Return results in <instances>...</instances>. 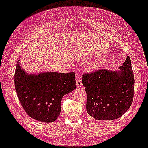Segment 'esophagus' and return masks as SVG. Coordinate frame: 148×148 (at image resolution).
I'll return each mask as SVG.
<instances>
[{
	"label": "esophagus",
	"instance_id": "34e87169",
	"mask_svg": "<svg viewBox=\"0 0 148 148\" xmlns=\"http://www.w3.org/2000/svg\"><path fill=\"white\" fill-rule=\"evenodd\" d=\"M76 85H77V87H82L83 84H82V82L80 79H79V78L77 79V80H76Z\"/></svg>",
	"mask_w": 148,
	"mask_h": 148
}]
</instances>
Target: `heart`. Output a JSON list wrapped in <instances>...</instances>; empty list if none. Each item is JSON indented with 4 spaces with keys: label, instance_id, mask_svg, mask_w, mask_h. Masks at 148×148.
<instances>
[{
    "label": "heart",
    "instance_id": "heart-1",
    "mask_svg": "<svg viewBox=\"0 0 148 148\" xmlns=\"http://www.w3.org/2000/svg\"><path fill=\"white\" fill-rule=\"evenodd\" d=\"M99 63H100V60H94L93 62H91L90 63H89L87 66H86V70H88L89 71H95L98 68L99 66Z\"/></svg>",
    "mask_w": 148,
    "mask_h": 148
}]
</instances>
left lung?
<instances>
[{"instance_id": "1", "label": "left lung", "mask_w": 148, "mask_h": 148, "mask_svg": "<svg viewBox=\"0 0 148 148\" xmlns=\"http://www.w3.org/2000/svg\"><path fill=\"white\" fill-rule=\"evenodd\" d=\"M87 95L86 112L95 120H114L131 107L134 78L129 56L117 70H100L82 77Z\"/></svg>"}]
</instances>
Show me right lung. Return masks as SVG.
Returning <instances> with one entry per match:
<instances>
[{"instance_id": "obj_1", "label": "right lung", "mask_w": 148, "mask_h": 148, "mask_svg": "<svg viewBox=\"0 0 148 148\" xmlns=\"http://www.w3.org/2000/svg\"><path fill=\"white\" fill-rule=\"evenodd\" d=\"M17 62L14 83L21 106L29 116L43 122H53L60 116L63 97L77 88L75 73L55 71L28 73Z\"/></svg>"}]
</instances>
